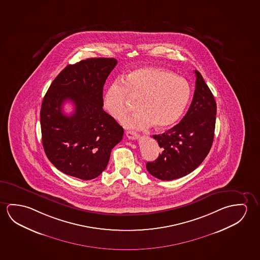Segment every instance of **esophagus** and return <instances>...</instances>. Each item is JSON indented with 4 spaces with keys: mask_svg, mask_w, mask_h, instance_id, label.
<instances>
[{
    "mask_svg": "<svg viewBox=\"0 0 260 260\" xmlns=\"http://www.w3.org/2000/svg\"><path fill=\"white\" fill-rule=\"evenodd\" d=\"M125 134H126V136H127L130 140H136V139L138 138V135L136 132H134V131H126Z\"/></svg>",
    "mask_w": 260,
    "mask_h": 260,
    "instance_id": "1",
    "label": "esophagus"
}]
</instances>
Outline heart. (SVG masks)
Wrapping results in <instances>:
<instances>
[{
    "mask_svg": "<svg viewBox=\"0 0 260 260\" xmlns=\"http://www.w3.org/2000/svg\"><path fill=\"white\" fill-rule=\"evenodd\" d=\"M190 94L183 78L161 68L143 67L125 75L123 82L112 83L104 95V108L114 119L122 121L131 108L129 99L138 101L140 111L124 120V125L142 129L153 124L162 130L181 118Z\"/></svg>",
    "mask_w": 260,
    "mask_h": 260,
    "instance_id": "b5f03b06",
    "label": "heart"
}]
</instances>
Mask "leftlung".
<instances>
[{"label":"left lung","instance_id":"left-lung-1","mask_svg":"<svg viewBox=\"0 0 260 260\" xmlns=\"http://www.w3.org/2000/svg\"><path fill=\"white\" fill-rule=\"evenodd\" d=\"M195 75L193 99L185 116L168 131L153 136L161 153L146 164V169L162 181L191 173L206 158L213 143L217 106L201 73L195 70Z\"/></svg>","mask_w":260,"mask_h":260}]
</instances>
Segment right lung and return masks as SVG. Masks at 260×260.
<instances>
[{
    "instance_id": "1",
    "label": "right lung",
    "mask_w": 260,
    "mask_h": 260,
    "mask_svg": "<svg viewBox=\"0 0 260 260\" xmlns=\"http://www.w3.org/2000/svg\"><path fill=\"white\" fill-rule=\"evenodd\" d=\"M116 64L113 58H91L68 65L47 91L41 109L42 144L62 173L95 179L122 140L124 129L103 110L104 85ZM67 101L75 107L70 116L61 109Z\"/></svg>"
}]
</instances>
